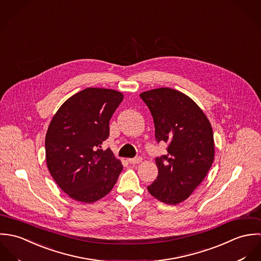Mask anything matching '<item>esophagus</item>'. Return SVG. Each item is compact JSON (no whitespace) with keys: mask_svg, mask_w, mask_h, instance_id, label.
Segmentation results:
<instances>
[{"mask_svg":"<svg viewBox=\"0 0 261 261\" xmlns=\"http://www.w3.org/2000/svg\"><path fill=\"white\" fill-rule=\"evenodd\" d=\"M128 161H129V163H131V164H137V163H139V162L142 161V158H141V157H134V158L128 159Z\"/></svg>","mask_w":261,"mask_h":261,"instance_id":"esophagus-1","label":"esophagus"}]
</instances>
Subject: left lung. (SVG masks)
Instances as JSON below:
<instances>
[{"label": "left lung", "instance_id": "obj_1", "mask_svg": "<svg viewBox=\"0 0 261 261\" xmlns=\"http://www.w3.org/2000/svg\"><path fill=\"white\" fill-rule=\"evenodd\" d=\"M150 110L155 139L168 144L167 154L155 158L158 175L147 187L160 202L176 205L187 200L204 180L215 153L208 118L187 95L169 88L140 94Z\"/></svg>", "mask_w": 261, "mask_h": 261}]
</instances>
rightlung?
<instances>
[{"label":"right lung","instance_id":"add662e5","mask_svg":"<svg viewBox=\"0 0 261 261\" xmlns=\"http://www.w3.org/2000/svg\"><path fill=\"white\" fill-rule=\"evenodd\" d=\"M114 90L88 88L66 100L45 136L46 163L53 179L71 199L91 204L108 195L123 165L102 144L109 123L123 101Z\"/></svg>","mask_w":261,"mask_h":261}]
</instances>
